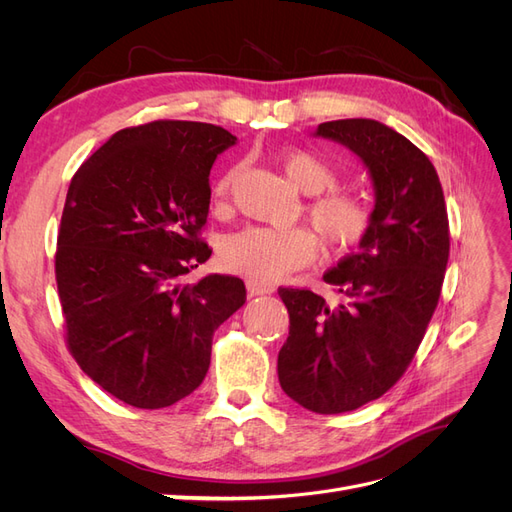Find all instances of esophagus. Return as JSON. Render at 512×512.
<instances>
[{"mask_svg": "<svg viewBox=\"0 0 512 512\" xmlns=\"http://www.w3.org/2000/svg\"><path fill=\"white\" fill-rule=\"evenodd\" d=\"M275 288L271 284H262L258 280H247V292L256 297V294H271Z\"/></svg>", "mask_w": 512, "mask_h": 512, "instance_id": "esophagus-1", "label": "esophagus"}]
</instances>
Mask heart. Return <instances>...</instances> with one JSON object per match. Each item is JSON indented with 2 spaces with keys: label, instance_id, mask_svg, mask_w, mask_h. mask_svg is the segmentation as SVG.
<instances>
[{
  "label": "heart",
  "instance_id": "1",
  "mask_svg": "<svg viewBox=\"0 0 512 512\" xmlns=\"http://www.w3.org/2000/svg\"><path fill=\"white\" fill-rule=\"evenodd\" d=\"M280 166L294 188L307 196H316L307 205V215L329 250H346L363 239L369 228V209L363 200L342 192L317 196L331 190L337 181L335 168L327 160L312 151L290 149L280 156ZM239 170V166H232L215 183L213 198L218 207L226 205ZM316 247V237L305 228L245 226L224 239L220 260L232 273L260 282H277L307 265L316 254Z\"/></svg>",
  "mask_w": 512,
  "mask_h": 512
}]
</instances>
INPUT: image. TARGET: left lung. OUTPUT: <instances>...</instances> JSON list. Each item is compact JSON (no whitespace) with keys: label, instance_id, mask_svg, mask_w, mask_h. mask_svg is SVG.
Wrapping results in <instances>:
<instances>
[{"label":"left lung","instance_id":"1","mask_svg":"<svg viewBox=\"0 0 512 512\" xmlns=\"http://www.w3.org/2000/svg\"><path fill=\"white\" fill-rule=\"evenodd\" d=\"M314 136L363 162L374 209L359 250L324 273L342 301L280 288L290 331L277 376L299 406L339 414L378 399L404 376L438 305L451 243L436 168L406 136L376 119L327 121Z\"/></svg>","mask_w":512,"mask_h":512}]
</instances>
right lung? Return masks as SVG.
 Returning a JSON list of instances; mask_svg holds the SVG:
<instances>
[{
  "instance_id": "1",
  "label": "right lung",
  "mask_w": 512,
  "mask_h": 512,
  "mask_svg": "<svg viewBox=\"0 0 512 512\" xmlns=\"http://www.w3.org/2000/svg\"><path fill=\"white\" fill-rule=\"evenodd\" d=\"M237 143L200 121L115 132L72 177L55 275L76 363L106 393L158 410L205 380L213 333L245 303L232 275L183 277L209 260L198 239L209 173Z\"/></svg>"
}]
</instances>
